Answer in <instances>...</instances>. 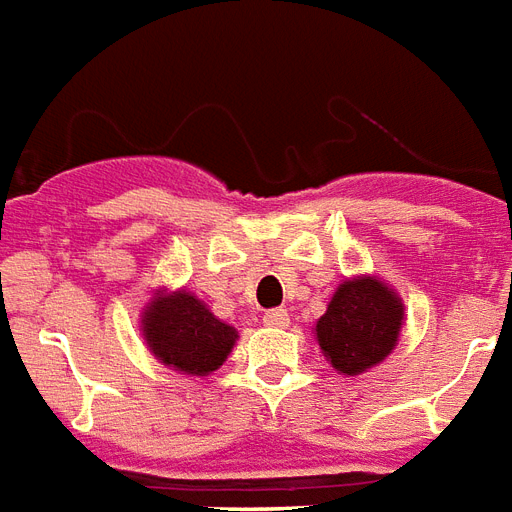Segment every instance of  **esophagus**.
Wrapping results in <instances>:
<instances>
[{
    "label": "esophagus",
    "instance_id": "1",
    "mask_svg": "<svg viewBox=\"0 0 512 512\" xmlns=\"http://www.w3.org/2000/svg\"><path fill=\"white\" fill-rule=\"evenodd\" d=\"M264 325H267V327H288L290 325L288 309H269V312L264 314Z\"/></svg>",
    "mask_w": 512,
    "mask_h": 512
}]
</instances>
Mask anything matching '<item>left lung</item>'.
Masks as SVG:
<instances>
[{"mask_svg":"<svg viewBox=\"0 0 512 512\" xmlns=\"http://www.w3.org/2000/svg\"><path fill=\"white\" fill-rule=\"evenodd\" d=\"M404 304L388 282L375 275L343 280L325 314L314 325L320 351L335 370L351 378L380 365L396 349Z\"/></svg>","mask_w":512,"mask_h":512,"instance_id":"1","label":"left lung"}]
</instances>
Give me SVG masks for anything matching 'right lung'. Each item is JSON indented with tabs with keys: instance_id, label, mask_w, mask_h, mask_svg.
Here are the masks:
<instances>
[{
	"instance_id": "1",
	"label": "right lung",
	"mask_w": 512,
	"mask_h": 512,
	"mask_svg": "<svg viewBox=\"0 0 512 512\" xmlns=\"http://www.w3.org/2000/svg\"><path fill=\"white\" fill-rule=\"evenodd\" d=\"M147 349L182 375H211L227 362L237 330L222 322L195 293L158 288L140 314Z\"/></svg>"
}]
</instances>
